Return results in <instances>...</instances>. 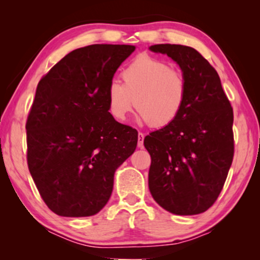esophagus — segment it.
<instances>
[{
    "label": "esophagus",
    "mask_w": 260,
    "mask_h": 260,
    "mask_svg": "<svg viewBox=\"0 0 260 260\" xmlns=\"http://www.w3.org/2000/svg\"><path fill=\"white\" fill-rule=\"evenodd\" d=\"M143 142H144V134L140 133V134H138V142H137L138 147H140V148L143 147Z\"/></svg>",
    "instance_id": "obj_1"
}]
</instances>
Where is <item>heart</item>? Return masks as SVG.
Instances as JSON below:
<instances>
[{
    "label": "heart",
    "mask_w": 260,
    "mask_h": 260,
    "mask_svg": "<svg viewBox=\"0 0 260 260\" xmlns=\"http://www.w3.org/2000/svg\"><path fill=\"white\" fill-rule=\"evenodd\" d=\"M123 84H109L110 115L123 122L136 104L143 123L162 127L173 123L182 111L187 98V80L179 70L150 55H140L122 72Z\"/></svg>",
    "instance_id": "obj_1"
}]
</instances>
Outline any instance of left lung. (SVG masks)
Instances as JSON below:
<instances>
[{
    "label": "left lung",
    "instance_id": "left-lung-1",
    "mask_svg": "<svg viewBox=\"0 0 260 260\" xmlns=\"http://www.w3.org/2000/svg\"><path fill=\"white\" fill-rule=\"evenodd\" d=\"M150 51L179 63L187 98L173 123L144 138L151 157L149 189L173 214H200L216 201L232 165L233 109L218 72L197 49L165 44Z\"/></svg>",
    "mask_w": 260,
    "mask_h": 260
}]
</instances>
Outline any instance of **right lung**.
<instances>
[{
    "instance_id": "add662e5",
    "label": "right lung",
    "mask_w": 260,
    "mask_h": 260,
    "mask_svg": "<svg viewBox=\"0 0 260 260\" xmlns=\"http://www.w3.org/2000/svg\"><path fill=\"white\" fill-rule=\"evenodd\" d=\"M135 48L74 49L39 81L26 123L27 163L55 214H97L111 197L116 169L137 147V130L110 115L106 95L113 74Z\"/></svg>"
}]
</instances>
